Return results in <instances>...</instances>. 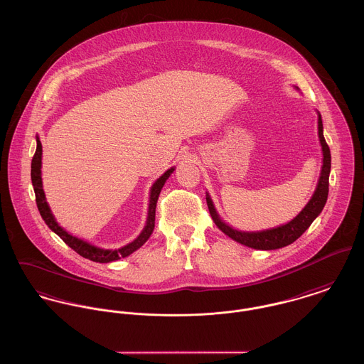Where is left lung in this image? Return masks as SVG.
<instances>
[{
    "instance_id": "1",
    "label": "left lung",
    "mask_w": 364,
    "mask_h": 364,
    "mask_svg": "<svg viewBox=\"0 0 364 364\" xmlns=\"http://www.w3.org/2000/svg\"><path fill=\"white\" fill-rule=\"evenodd\" d=\"M296 90H299L297 86H294ZM318 115V136L322 148V168L319 173V179L316 183V188L314 194L311 196L309 201L306 203V207L300 210L291 220H289L285 225H279L272 229L260 230V231H244V230L234 229L226 223L218 210L215 208V204L210 198V193L207 191V204L210 210V216L213 223L222 230L226 235H229L231 240L235 242L245 245L248 248L259 249V250H272L290 245L294 242L304 231H306L311 223L319 216V213L323 210L327 194H328V175L331 168V156L330 149L326 144L323 136V123L322 116L316 111Z\"/></svg>"
}]
</instances>
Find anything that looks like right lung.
Segmentation results:
<instances>
[{"label": "right lung", "mask_w": 364, "mask_h": 364, "mask_svg": "<svg viewBox=\"0 0 364 364\" xmlns=\"http://www.w3.org/2000/svg\"><path fill=\"white\" fill-rule=\"evenodd\" d=\"M37 151L33 157L31 161V182L34 186L36 191V200H37V207H38L39 213L42 216V219L45 220V223L48 225V228L55 231L58 237L70 247L74 249L80 256H83L85 259H89L92 262L96 263H109V262H115L122 257H127L130 256L136 249L141 248L152 235L154 229V216H156V204H157V198L159 194L163 189L164 183L167 182V179L171 176V173L175 171V167L168 168L166 173H163L160 178H157L154 182V185L151 186L149 191V207H148V218H146V223L145 228L139 232V235L135 238L134 241H132L130 244L122 247L119 249H104L96 247L82 238H77L75 235H73L71 232H68L67 230L63 229L56 220L55 215L52 213V210L46 201V196L42 188V144L39 141V136L37 135Z\"/></svg>", "instance_id": "1"}]
</instances>
